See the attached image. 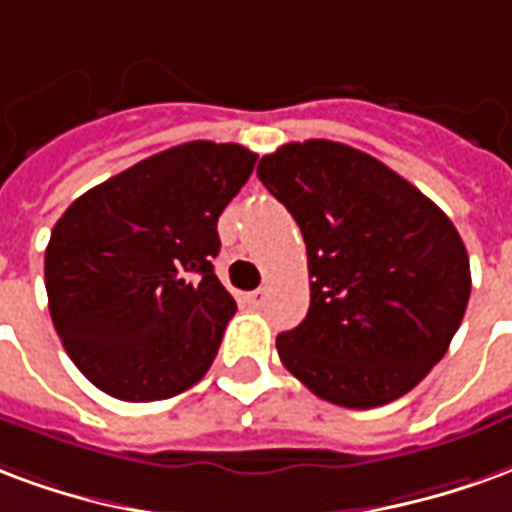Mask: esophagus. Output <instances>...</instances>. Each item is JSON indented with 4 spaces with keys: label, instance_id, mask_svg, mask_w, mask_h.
Instances as JSON below:
<instances>
[{
    "label": "esophagus",
    "instance_id": "34e87169",
    "mask_svg": "<svg viewBox=\"0 0 512 512\" xmlns=\"http://www.w3.org/2000/svg\"><path fill=\"white\" fill-rule=\"evenodd\" d=\"M245 300H248V305H251V308H261V305L267 302V289H256V292L248 294Z\"/></svg>",
    "mask_w": 512,
    "mask_h": 512
}]
</instances>
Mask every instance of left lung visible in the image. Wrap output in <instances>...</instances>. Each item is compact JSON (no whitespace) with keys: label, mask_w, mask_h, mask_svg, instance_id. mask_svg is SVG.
<instances>
[{"label":"left lung","mask_w":512,"mask_h":512,"mask_svg":"<svg viewBox=\"0 0 512 512\" xmlns=\"http://www.w3.org/2000/svg\"><path fill=\"white\" fill-rule=\"evenodd\" d=\"M308 251L311 308L281 363L346 409L390 404L445 357L472 292L469 256L434 201L338 141L283 144L256 169Z\"/></svg>","instance_id":"8db88e82"}]
</instances>
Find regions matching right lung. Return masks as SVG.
I'll return each mask as SVG.
<instances>
[{
	"label": "right lung",
	"instance_id": "1",
	"mask_svg": "<svg viewBox=\"0 0 512 512\" xmlns=\"http://www.w3.org/2000/svg\"><path fill=\"white\" fill-rule=\"evenodd\" d=\"M240 144L188 141L78 196L46 248L51 322L119 401H163L210 371L237 302L218 281V218L251 177Z\"/></svg>",
	"mask_w": 512,
	"mask_h": 512
}]
</instances>
